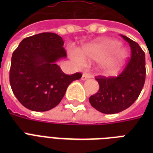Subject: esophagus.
<instances>
[{"label": "esophagus", "instance_id": "1", "mask_svg": "<svg viewBox=\"0 0 153 153\" xmlns=\"http://www.w3.org/2000/svg\"><path fill=\"white\" fill-rule=\"evenodd\" d=\"M91 78V76H90V74H86V73H84L83 74H82V80H86V79H88Z\"/></svg>", "mask_w": 153, "mask_h": 153}]
</instances>
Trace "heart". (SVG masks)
Listing matches in <instances>:
<instances>
[{
    "label": "heart",
    "instance_id": "1",
    "mask_svg": "<svg viewBox=\"0 0 153 153\" xmlns=\"http://www.w3.org/2000/svg\"><path fill=\"white\" fill-rule=\"evenodd\" d=\"M71 59L79 67H84L86 61L101 62L98 71L105 76L116 74L126 62L128 51L121 43L111 38H100L82 48L81 55L72 53Z\"/></svg>",
    "mask_w": 153,
    "mask_h": 153
}]
</instances>
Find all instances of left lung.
<instances>
[{
	"label": "left lung",
	"mask_w": 153,
	"mask_h": 153,
	"mask_svg": "<svg viewBox=\"0 0 153 153\" xmlns=\"http://www.w3.org/2000/svg\"><path fill=\"white\" fill-rule=\"evenodd\" d=\"M130 45L131 59L117 77L96 79L99 91L89 98L92 106L101 113L117 114L134 103L145 81V55L139 44L121 36Z\"/></svg>",
	"instance_id": "left-lung-1"
}]
</instances>
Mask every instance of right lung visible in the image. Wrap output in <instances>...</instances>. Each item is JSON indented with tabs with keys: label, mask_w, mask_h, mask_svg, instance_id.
<instances>
[{
	"label": "right lung",
	"mask_w": 153,
	"mask_h": 153,
	"mask_svg": "<svg viewBox=\"0 0 153 153\" xmlns=\"http://www.w3.org/2000/svg\"><path fill=\"white\" fill-rule=\"evenodd\" d=\"M62 37L43 32L27 37L13 53L9 81L16 98L27 109L44 112L59 104L67 87L82 77L66 74L57 65L67 57Z\"/></svg>",
	"instance_id": "obj_1"
}]
</instances>
